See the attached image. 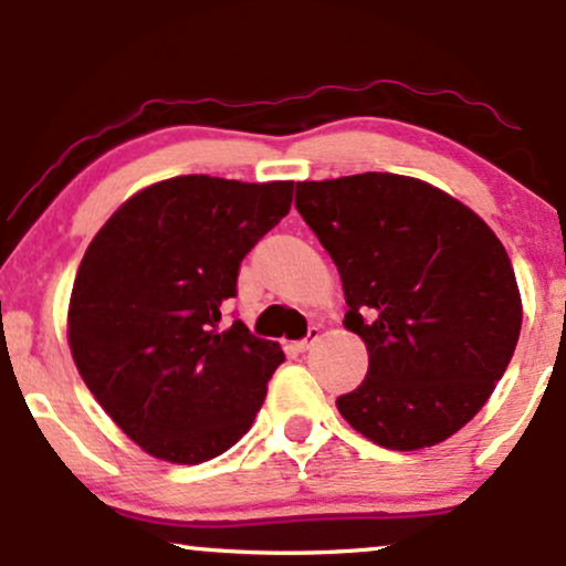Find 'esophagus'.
Segmentation results:
<instances>
[{
  "label": "esophagus",
  "instance_id": "34e87169",
  "mask_svg": "<svg viewBox=\"0 0 566 566\" xmlns=\"http://www.w3.org/2000/svg\"><path fill=\"white\" fill-rule=\"evenodd\" d=\"M319 337H322V335H319V329L311 327V329H308V335H305L303 340L297 343V350H303V354H305V350H311V348L316 346V340H319Z\"/></svg>",
  "mask_w": 566,
  "mask_h": 566
}]
</instances>
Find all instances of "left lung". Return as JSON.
<instances>
[{"instance_id": "left-lung-1", "label": "left lung", "mask_w": 566, "mask_h": 566, "mask_svg": "<svg viewBox=\"0 0 566 566\" xmlns=\"http://www.w3.org/2000/svg\"><path fill=\"white\" fill-rule=\"evenodd\" d=\"M295 207L337 265L343 324L369 354L361 386L337 396L340 415L386 450L450 439L495 391L522 329L495 231L450 193L394 172L303 180Z\"/></svg>"}]
</instances>
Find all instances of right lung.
Wrapping results in <instances>:
<instances>
[{
  "label": "right lung",
  "mask_w": 566,
  "mask_h": 566,
  "mask_svg": "<svg viewBox=\"0 0 566 566\" xmlns=\"http://www.w3.org/2000/svg\"><path fill=\"white\" fill-rule=\"evenodd\" d=\"M292 180L178 175L129 197L84 252L69 346L97 405L167 463L218 458L250 431L274 340L220 329L244 255L290 212Z\"/></svg>",
  "instance_id": "right-lung-1"
}]
</instances>
